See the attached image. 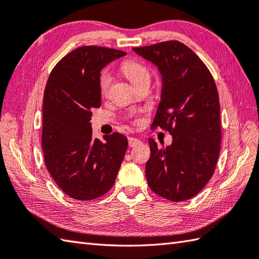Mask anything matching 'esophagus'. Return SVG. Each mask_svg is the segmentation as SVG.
<instances>
[{
	"label": "esophagus",
	"instance_id": "esophagus-1",
	"mask_svg": "<svg viewBox=\"0 0 259 259\" xmlns=\"http://www.w3.org/2000/svg\"><path fill=\"white\" fill-rule=\"evenodd\" d=\"M140 144V140L137 138H129V146L130 147H136Z\"/></svg>",
	"mask_w": 259,
	"mask_h": 259
}]
</instances>
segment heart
<instances>
[{
    "instance_id": "b5f03b06",
    "label": "heart",
    "mask_w": 259,
    "mask_h": 259,
    "mask_svg": "<svg viewBox=\"0 0 259 259\" xmlns=\"http://www.w3.org/2000/svg\"><path fill=\"white\" fill-rule=\"evenodd\" d=\"M121 70H122L123 74L126 76L133 85L139 84L143 80L149 79L150 78V74L148 68L146 66L138 62V60L135 59H128L125 62L122 63L121 65ZM111 83V76L108 72H103L100 76V89L101 92L105 93L108 91L109 86Z\"/></svg>"
}]
</instances>
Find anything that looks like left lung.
<instances>
[{
    "mask_svg": "<svg viewBox=\"0 0 259 259\" xmlns=\"http://www.w3.org/2000/svg\"><path fill=\"white\" fill-rule=\"evenodd\" d=\"M134 52L158 69L161 93L153 126L173 137L167 147L149 139L147 182L164 199L190 200L210 181L220 154V103L214 79L203 62L175 40Z\"/></svg>",
    "mask_w": 259,
    "mask_h": 259,
    "instance_id": "1",
    "label": "left lung"
}]
</instances>
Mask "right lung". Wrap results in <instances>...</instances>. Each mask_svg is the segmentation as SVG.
<instances>
[{
    "instance_id": "right-lung-1",
    "label": "right lung",
    "mask_w": 259,
    "mask_h": 259,
    "mask_svg": "<svg viewBox=\"0 0 259 259\" xmlns=\"http://www.w3.org/2000/svg\"><path fill=\"white\" fill-rule=\"evenodd\" d=\"M125 53L84 46L55 66L45 89L42 151L45 163L64 193L78 201L105 194L113 186L128 147L115 133L93 138L92 110L101 106L100 76Z\"/></svg>"
}]
</instances>
